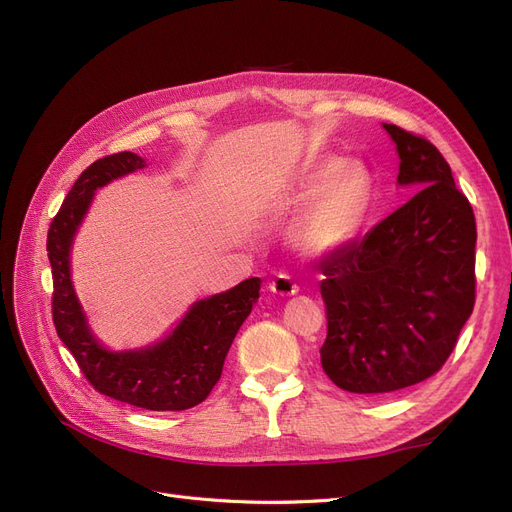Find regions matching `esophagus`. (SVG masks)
<instances>
[{"mask_svg":"<svg viewBox=\"0 0 512 512\" xmlns=\"http://www.w3.org/2000/svg\"><path fill=\"white\" fill-rule=\"evenodd\" d=\"M269 290L277 296H294V294H298V285L290 275L279 273L269 281Z\"/></svg>","mask_w":512,"mask_h":512,"instance_id":"obj_1","label":"esophagus"}]
</instances>
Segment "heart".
<instances>
[{
    "label": "heart",
    "instance_id": "1",
    "mask_svg": "<svg viewBox=\"0 0 512 512\" xmlns=\"http://www.w3.org/2000/svg\"><path fill=\"white\" fill-rule=\"evenodd\" d=\"M304 197L290 239L306 256H330L355 239L370 203V176L355 161H323L288 193V201Z\"/></svg>",
    "mask_w": 512,
    "mask_h": 512
}]
</instances>
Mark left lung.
<instances>
[{
	"mask_svg": "<svg viewBox=\"0 0 512 512\" xmlns=\"http://www.w3.org/2000/svg\"><path fill=\"white\" fill-rule=\"evenodd\" d=\"M414 197L321 262V365L342 391L384 395L431 378L475 304V214L431 142L382 124Z\"/></svg>",
	"mask_w": 512,
	"mask_h": 512,
	"instance_id": "obj_1",
	"label": "left lung"
}]
</instances>
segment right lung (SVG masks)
I'll list each match as a JSON object with an SVG mask.
<instances>
[{
    "label": "right lung",
    "instance_id": "obj_1",
    "mask_svg": "<svg viewBox=\"0 0 512 512\" xmlns=\"http://www.w3.org/2000/svg\"><path fill=\"white\" fill-rule=\"evenodd\" d=\"M147 168V161L124 151L94 161L75 180L48 231V258L54 277L52 315L56 334L73 353L98 393L151 412H182L199 405L220 380L224 359L260 296V279L189 306L172 330L140 349L113 351L90 327L71 279V252L94 193L109 182Z\"/></svg>",
    "mask_w": 512,
    "mask_h": 512
}]
</instances>
